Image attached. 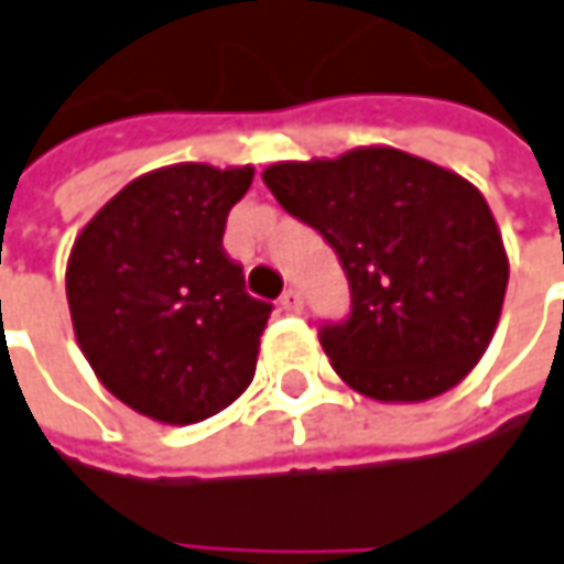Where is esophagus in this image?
<instances>
[{"label":"esophagus","mask_w":564,"mask_h":564,"mask_svg":"<svg viewBox=\"0 0 564 564\" xmlns=\"http://www.w3.org/2000/svg\"><path fill=\"white\" fill-rule=\"evenodd\" d=\"M281 310H286V313H303V293L300 290H283Z\"/></svg>","instance_id":"34e87169"}]
</instances>
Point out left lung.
<instances>
[{
	"label": "left lung",
	"instance_id": "obj_1",
	"mask_svg": "<svg viewBox=\"0 0 564 564\" xmlns=\"http://www.w3.org/2000/svg\"><path fill=\"white\" fill-rule=\"evenodd\" d=\"M261 177L348 274L351 316L319 333L345 384L378 403H423L475 371L510 258L471 180L390 144L281 161Z\"/></svg>",
	"mask_w": 564,
	"mask_h": 564
}]
</instances>
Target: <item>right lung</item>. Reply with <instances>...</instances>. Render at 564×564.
<instances>
[{
  "instance_id": "right-lung-1",
  "label": "right lung",
  "mask_w": 564,
  "mask_h": 564,
  "mask_svg": "<svg viewBox=\"0 0 564 564\" xmlns=\"http://www.w3.org/2000/svg\"><path fill=\"white\" fill-rule=\"evenodd\" d=\"M254 167L171 164L126 183L67 258V306L93 375L134 413L189 426L254 378L271 306L223 251Z\"/></svg>"
}]
</instances>
